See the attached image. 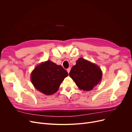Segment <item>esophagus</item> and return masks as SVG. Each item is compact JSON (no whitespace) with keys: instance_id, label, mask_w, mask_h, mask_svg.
Returning <instances> with one entry per match:
<instances>
[{"instance_id":"esophagus-1","label":"esophagus","mask_w":132,"mask_h":132,"mask_svg":"<svg viewBox=\"0 0 132 132\" xmlns=\"http://www.w3.org/2000/svg\"><path fill=\"white\" fill-rule=\"evenodd\" d=\"M70 71H71V67H69V68L67 69V72L69 73H70Z\"/></svg>"}]
</instances>
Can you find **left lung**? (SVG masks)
Here are the masks:
<instances>
[{
    "label": "left lung",
    "mask_w": 132,
    "mask_h": 132,
    "mask_svg": "<svg viewBox=\"0 0 132 132\" xmlns=\"http://www.w3.org/2000/svg\"><path fill=\"white\" fill-rule=\"evenodd\" d=\"M69 75L80 89L89 91L100 82L102 72L97 65L80 58L72 68Z\"/></svg>",
    "instance_id": "left-lung-1"
}]
</instances>
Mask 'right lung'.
<instances>
[{
  "instance_id": "obj_1",
  "label": "right lung",
  "mask_w": 132,
  "mask_h": 132,
  "mask_svg": "<svg viewBox=\"0 0 132 132\" xmlns=\"http://www.w3.org/2000/svg\"><path fill=\"white\" fill-rule=\"evenodd\" d=\"M68 75L61 66L47 60L34 68L31 74V81L37 90L50 95L58 91L61 82Z\"/></svg>"
}]
</instances>
